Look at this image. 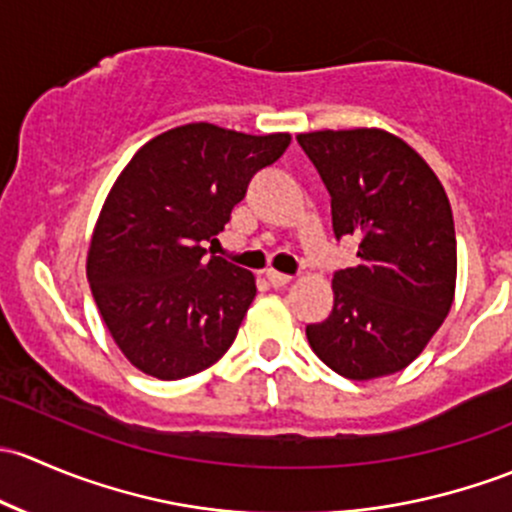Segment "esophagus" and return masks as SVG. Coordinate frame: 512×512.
<instances>
[{
	"instance_id": "obj_1",
	"label": "esophagus",
	"mask_w": 512,
	"mask_h": 512,
	"mask_svg": "<svg viewBox=\"0 0 512 512\" xmlns=\"http://www.w3.org/2000/svg\"><path fill=\"white\" fill-rule=\"evenodd\" d=\"M266 281L271 283L273 288H281V286H288V283H291L293 278H291V276H286V273L273 271V268H271V271H266Z\"/></svg>"
}]
</instances>
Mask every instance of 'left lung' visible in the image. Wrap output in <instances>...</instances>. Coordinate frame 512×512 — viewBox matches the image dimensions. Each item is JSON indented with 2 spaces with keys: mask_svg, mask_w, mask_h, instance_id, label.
<instances>
[{
  "mask_svg": "<svg viewBox=\"0 0 512 512\" xmlns=\"http://www.w3.org/2000/svg\"><path fill=\"white\" fill-rule=\"evenodd\" d=\"M330 192L335 236L360 239L333 278V313L305 328L315 355L355 382L402 372L424 352L456 295V229L424 157L379 128L300 133Z\"/></svg>",
  "mask_w": 512,
  "mask_h": 512,
  "instance_id": "left-lung-1",
  "label": "left lung"
}]
</instances>
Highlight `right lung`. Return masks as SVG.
<instances>
[{
	"instance_id": "add662e5",
	"label": "right lung",
	"mask_w": 512,
	"mask_h": 512,
	"mask_svg": "<svg viewBox=\"0 0 512 512\" xmlns=\"http://www.w3.org/2000/svg\"><path fill=\"white\" fill-rule=\"evenodd\" d=\"M291 145L187 123L140 147L105 197L86 276L105 328L135 370L184 379L219 362L256 298L251 271L207 256L251 177Z\"/></svg>"
}]
</instances>
